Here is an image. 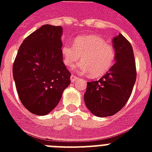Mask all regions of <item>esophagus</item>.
I'll use <instances>...</instances> for the list:
<instances>
[{"mask_svg":"<svg viewBox=\"0 0 152 152\" xmlns=\"http://www.w3.org/2000/svg\"><path fill=\"white\" fill-rule=\"evenodd\" d=\"M70 79H71L72 82H75V81L78 80L79 77L78 76H76L75 75H72L71 77H70Z\"/></svg>","mask_w":152,"mask_h":152,"instance_id":"34e87169","label":"esophagus"}]
</instances>
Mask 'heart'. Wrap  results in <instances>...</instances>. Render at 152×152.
I'll use <instances>...</instances> for the list:
<instances>
[{
    "label": "heart",
    "mask_w": 152,
    "mask_h": 152,
    "mask_svg": "<svg viewBox=\"0 0 152 152\" xmlns=\"http://www.w3.org/2000/svg\"><path fill=\"white\" fill-rule=\"evenodd\" d=\"M61 53L64 64L68 67L74 66L81 57L80 72L90 73V76L95 78L106 74L115 60L114 49L97 35L78 37L74 45L64 44Z\"/></svg>",
    "instance_id": "1"
}]
</instances>
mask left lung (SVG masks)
<instances>
[{
  "label": "left lung",
  "mask_w": 152,
  "mask_h": 152,
  "mask_svg": "<svg viewBox=\"0 0 152 152\" xmlns=\"http://www.w3.org/2000/svg\"><path fill=\"white\" fill-rule=\"evenodd\" d=\"M112 42L115 64L99 80L88 82L83 96L88 110L99 118L113 115L124 107L137 78L134 54L129 42L119 34Z\"/></svg>",
  "instance_id": "obj_1"
}]
</instances>
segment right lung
Segmentation results:
<instances>
[{
    "label": "right lung",
    "instance_id": "1",
    "mask_svg": "<svg viewBox=\"0 0 152 152\" xmlns=\"http://www.w3.org/2000/svg\"><path fill=\"white\" fill-rule=\"evenodd\" d=\"M61 26L45 24L21 44L12 67L20 101L31 113L48 114L70 84V72L63 62Z\"/></svg>",
    "mask_w": 152,
    "mask_h": 152
}]
</instances>
